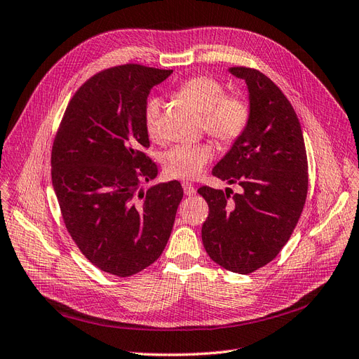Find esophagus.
Returning a JSON list of instances; mask_svg holds the SVG:
<instances>
[{"instance_id": "34e87169", "label": "esophagus", "mask_w": 359, "mask_h": 359, "mask_svg": "<svg viewBox=\"0 0 359 359\" xmlns=\"http://www.w3.org/2000/svg\"><path fill=\"white\" fill-rule=\"evenodd\" d=\"M182 187H183V191H185L187 196H194V194H196V191H197L196 187H194L192 183H189V182H183Z\"/></svg>"}]
</instances>
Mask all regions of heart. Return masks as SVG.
Masks as SVG:
<instances>
[{"mask_svg":"<svg viewBox=\"0 0 359 359\" xmlns=\"http://www.w3.org/2000/svg\"><path fill=\"white\" fill-rule=\"evenodd\" d=\"M179 93L192 102L203 112V129L222 144L236 142L247 130L251 120V104L239 91L225 93V87L218 79L209 75H197L183 81ZM163 100L153 97L144 111V126L150 138L161 141ZM215 158V147L210 142L182 144L172 147L163 165L168 176L179 179H196Z\"/></svg>","mask_w":359,"mask_h":359,"instance_id":"heart-1","label":"heart"}]
</instances>
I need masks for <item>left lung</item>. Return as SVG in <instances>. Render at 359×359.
<instances>
[{
  "label": "left lung",
  "mask_w": 359,
  "mask_h": 359,
  "mask_svg": "<svg viewBox=\"0 0 359 359\" xmlns=\"http://www.w3.org/2000/svg\"><path fill=\"white\" fill-rule=\"evenodd\" d=\"M230 72L248 86L251 120L212 174L243 192L198 189L209 204L201 239L215 263L245 275L272 262L290 239L306 200L309 162L298 116L278 86L257 69Z\"/></svg>",
  "instance_id": "1"
}]
</instances>
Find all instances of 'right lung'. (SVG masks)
Returning a JSON list of instances; mask_svg holds the SVG:
<instances>
[{
    "label": "right lung",
    "mask_w": 359,
    "mask_h": 359,
    "mask_svg": "<svg viewBox=\"0 0 359 359\" xmlns=\"http://www.w3.org/2000/svg\"><path fill=\"white\" fill-rule=\"evenodd\" d=\"M171 70L141 65L99 72L72 96L54 138L50 174L66 229L100 271L130 276L159 259L183 197L146 155L147 96Z\"/></svg>",
    "instance_id": "right-lung-1"
}]
</instances>
